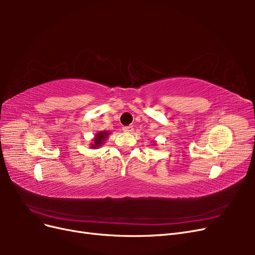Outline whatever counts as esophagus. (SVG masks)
<instances>
[{
	"mask_svg": "<svg viewBox=\"0 0 255 255\" xmlns=\"http://www.w3.org/2000/svg\"><path fill=\"white\" fill-rule=\"evenodd\" d=\"M133 127L132 126H128V127H125L123 128V130H125V132H127V133H130V132H133Z\"/></svg>",
	"mask_w": 255,
	"mask_h": 255,
	"instance_id": "1",
	"label": "esophagus"
}]
</instances>
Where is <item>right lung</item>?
Wrapping results in <instances>:
<instances>
[{"label":"right lung","instance_id":"add662e5","mask_svg":"<svg viewBox=\"0 0 255 255\" xmlns=\"http://www.w3.org/2000/svg\"><path fill=\"white\" fill-rule=\"evenodd\" d=\"M109 135V132H100L96 135L95 138V143L91 144V148H99L100 145L103 143V140H105V138Z\"/></svg>","mask_w":255,"mask_h":255}]
</instances>
